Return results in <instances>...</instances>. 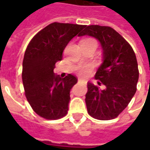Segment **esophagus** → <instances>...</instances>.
Here are the masks:
<instances>
[{
  "label": "esophagus",
  "mask_w": 150,
  "mask_h": 150,
  "mask_svg": "<svg viewBox=\"0 0 150 150\" xmlns=\"http://www.w3.org/2000/svg\"><path fill=\"white\" fill-rule=\"evenodd\" d=\"M82 81H83L82 78H78V82H82Z\"/></svg>",
  "instance_id": "34e87169"
}]
</instances>
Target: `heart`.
I'll use <instances>...</instances> for the list:
<instances>
[{
  "mask_svg": "<svg viewBox=\"0 0 150 150\" xmlns=\"http://www.w3.org/2000/svg\"><path fill=\"white\" fill-rule=\"evenodd\" d=\"M85 42H95V41L94 40H93V39H86V40H84ZM91 66L90 65H81V66H78L77 67V72H78V74L80 75V76H87L88 73L91 71Z\"/></svg>",
  "mask_w": 150,
  "mask_h": 150,
  "instance_id": "heart-1",
  "label": "heart"
}]
</instances>
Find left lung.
Returning a JSON list of instances; mask_svg holds the SVG:
<instances>
[{"label":"left lung","mask_w":150,"mask_h":150,"mask_svg":"<svg viewBox=\"0 0 150 150\" xmlns=\"http://www.w3.org/2000/svg\"><path fill=\"white\" fill-rule=\"evenodd\" d=\"M78 36L96 38L103 49V62L95 79L100 80L105 88L101 89L88 83L85 98L88 112L99 120L115 118L128 106L137 90L139 69L135 53L127 41L109 26H85Z\"/></svg>","instance_id":"8db88e82"}]
</instances>
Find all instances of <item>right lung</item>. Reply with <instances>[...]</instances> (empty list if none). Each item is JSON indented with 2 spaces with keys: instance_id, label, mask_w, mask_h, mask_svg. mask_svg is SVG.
Returning a JSON list of instances; mask_svg holds the SVG:
<instances>
[{
  "instance_id": "add662e5",
  "label": "right lung",
  "mask_w": 150,
  "mask_h": 150,
  "mask_svg": "<svg viewBox=\"0 0 150 150\" xmlns=\"http://www.w3.org/2000/svg\"><path fill=\"white\" fill-rule=\"evenodd\" d=\"M85 26L53 22L34 36L22 62L25 95L34 112L46 119H58L67 113L70 91L78 83L72 74L61 78L53 72L66 46Z\"/></svg>"
}]
</instances>
